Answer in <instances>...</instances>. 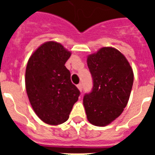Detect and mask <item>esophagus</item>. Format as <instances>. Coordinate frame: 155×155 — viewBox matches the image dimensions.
Returning <instances> with one entry per match:
<instances>
[{
  "instance_id": "esophagus-1",
  "label": "esophagus",
  "mask_w": 155,
  "mask_h": 155,
  "mask_svg": "<svg viewBox=\"0 0 155 155\" xmlns=\"http://www.w3.org/2000/svg\"><path fill=\"white\" fill-rule=\"evenodd\" d=\"M77 87L79 88V90H80V92H82V89H83L82 84H79L77 85Z\"/></svg>"
}]
</instances>
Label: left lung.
Instances as JSON below:
<instances>
[{
    "label": "left lung",
    "mask_w": 155,
    "mask_h": 155,
    "mask_svg": "<svg viewBox=\"0 0 155 155\" xmlns=\"http://www.w3.org/2000/svg\"><path fill=\"white\" fill-rule=\"evenodd\" d=\"M93 87L84 97L87 118L91 124L105 126L117 118L127 105L134 73L125 57L115 48L103 47L87 56Z\"/></svg>",
    "instance_id": "1"
}]
</instances>
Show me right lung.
<instances>
[{
	"mask_svg": "<svg viewBox=\"0 0 155 155\" xmlns=\"http://www.w3.org/2000/svg\"><path fill=\"white\" fill-rule=\"evenodd\" d=\"M61 44L47 42L29 58L25 70V89L38 117L49 125H59L69 118L80 92L71 81L65 67L70 58Z\"/></svg>",
	"mask_w": 155,
	"mask_h": 155,
	"instance_id": "right-lung-1",
	"label": "right lung"
}]
</instances>
